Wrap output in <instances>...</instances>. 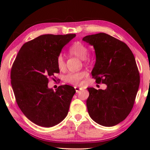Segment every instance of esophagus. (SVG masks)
<instances>
[{
	"instance_id": "1",
	"label": "esophagus",
	"mask_w": 150,
	"mask_h": 150,
	"mask_svg": "<svg viewBox=\"0 0 150 150\" xmlns=\"http://www.w3.org/2000/svg\"><path fill=\"white\" fill-rule=\"evenodd\" d=\"M75 89L76 91V93H78L79 91H81V89H82V88H80V87H75Z\"/></svg>"
}]
</instances>
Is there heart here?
<instances>
[{
  "label": "heart",
  "instance_id": "1",
  "mask_svg": "<svg viewBox=\"0 0 150 150\" xmlns=\"http://www.w3.org/2000/svg\"><path fill=\"white\" fill-rule=\"evenodd\" d=\"M70 55L79 58L81 60H85L88 54L87 46L82 42H75L69 50ZM57 65L60 70H63L65 67V59L62 55H59L57 58ZM87 76L85 72L71 73L65 76L64 80L69 84L73 85H79L81 83V81Z\"/></svg>",
  "mask_w": 150,
  "mask_h": 150
}]
</instances>
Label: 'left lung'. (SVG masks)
<instances>
[{
    "label": "left lung",
    "instance_id": "8db88e82",
    "mask_svg": "<svg viewBox=\"0 0 150 150\" xmlns=\"http://www.w3.org/2000/svg\"><path fill=\"white\" fill-rule=\"evenodd\" d=\"M83 41L95 49L96 62L91 71L105 90L89 87L88 115L103 126H113L130 114L139 85V75L134 55L125 43L105 33L87 35Z\"/></svg>",
    "mask_w": 150,
    "mask_h": 150
}]
</instances>
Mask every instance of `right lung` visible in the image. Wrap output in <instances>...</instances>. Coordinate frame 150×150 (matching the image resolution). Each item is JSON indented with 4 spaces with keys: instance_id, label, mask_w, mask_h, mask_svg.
I'll return each mask as SVG.
<instances>
[{
    "instance_id": "add662e5",
    "label": "right lung",
    "mask_w": 150,
    "mask_h": 150,
    "mask_svg": "<svg viewBox=\"0 0 150 150\" xmlns=\"http://www.w3.org/2000/svg\"><path fill=\"white\" fill-rule=\"evenodd\" d=\"M76 36L44 34L24 44L12 65L11 85L16 103L28 119L50 128L60 123L68 114L75 90L59 86L48 87V78L59 73L57 58L63 47Z\"/></svg>"
}]
</instances>
